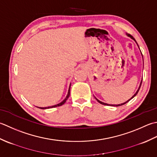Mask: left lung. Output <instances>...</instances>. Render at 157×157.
<instances>
[{"instance_id": "left-lung-1", "label": "left lung", "mask_w": 157, "mask_h": 157, "mask_svg": "<svg viewBox=\"0 0 157 157\" xmlns=\"http://www.w3.org/2000/svg\"><path fill=\"white\" fill-rule=\"evenodd\" d=\"M127 36H129V38H132V39H133L134 41H135V42L136 43V44H137V47H138V48L140 49V47H139V45L138 44H137V42H136V40H135V38H134L132 35H130V34H127ZM141 54H142V52H141ZM142 58H143V56H142ZM143 62H144V59H143ZM142 81H141V82H140V86H139V87H138V89H137V91L136 92V94H134L133 96L129 100H128L127 101H126L125 102H124V103H122V104H106V103H104V102H102V101H100L98 100V99H97L96 98H95V96H94V98H95V100H96L99 103H100V104H103V105H112V106H120V105H123V104H126L127 102H128L129 101H130L131 100H132V99H133L134 97L136 96V95L137 94V93H138V91H139V90H140V87H141V85H142Z\"/></svg>"}]
</instances>
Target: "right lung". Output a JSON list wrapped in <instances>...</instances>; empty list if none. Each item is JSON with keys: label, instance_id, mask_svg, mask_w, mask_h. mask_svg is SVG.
I'll list each match as a JSON object with an SVG mask.
<instances>
[{"label": "right lung", "instance_id": "1", "mask_svg": "<svg viewBox=\"0 0 157 157\" xmlns=\"http://www.w3.org/2000/svg\"><path fill=\"white\" fill-rule=\"evenodd\" d=\"M70 86H71V83L70 84V86H69V88H68V94H67L66 97L65 98L64 100H63V101H62L60 102V103L57 104H56V105H52V106H48V107H38L40 108V109H49V108H56V107H57V106H61V105H62L63 104H64L65 102L66 101V100H68V98H69L70 96Z\"/></svg>", "mask_w": 157, "mask_h": 157}]
</instances>
